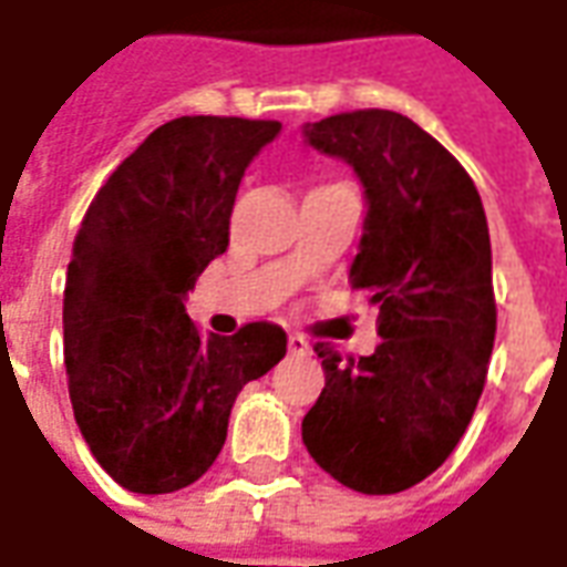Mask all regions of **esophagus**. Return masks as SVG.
I'll list each match as a JSON object with an SVG mask.
<instances>
[{"mask_svg":"<svg viewBox=\"0 0 567 567\" xmlns=\"http://www.w3.org/2000/svg\"><path fill=\"white\" fill-rule=\"evenodd\" d=\"M288 355H295V358L309 355L307 340H303V337H297V333H291V337H288Z\"/></svg>","mask_w":567,"mask_h":567,"instance_id":"1","label":"esophagus"}]
</instances>
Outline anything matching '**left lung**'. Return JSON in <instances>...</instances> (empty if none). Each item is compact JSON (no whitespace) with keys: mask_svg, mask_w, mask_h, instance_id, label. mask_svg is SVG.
Segmentation results:
<instances>
[{"mask_svg":"<svg viewBox=\"0 0 567 567\" xmlns=\"http://www.w3.org/2000/svg\"><path fill=\"white\" fill-rule=\"evenodd\" d=\"M307 145L352 166L364 234L349 285L380 307L373 355L316 346L324 389L303 416L321 471L394 495L450 458L486 385L495 343L492 246L471 175L434 136L385 109L303 124Z\"/></svg>","mask_w":567,"mask_h":567,"instance_id":"1","label":"left lung"}]
</instances>
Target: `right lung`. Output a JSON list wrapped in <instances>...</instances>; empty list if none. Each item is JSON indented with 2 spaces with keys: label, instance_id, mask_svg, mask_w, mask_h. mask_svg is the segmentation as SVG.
<instances>
[{
  "label": "right lung",
  "instance_id": "1",
  "mask_svg": "<svg viewBox=\"0 0 567 567\" xmlns=\"http://www.w3.org/2000/svg\"><path fill=\"white\" fill-rule=\"evenodd\" d=\"M279 133V121L175 117L109 175L81 221L63 291L69 398L93 458L127 492L197 483L236 394L285 358L276 324L218 337L185 309L227 251L248 163Z\"/></svg>",
  "mask_w": 567,
  "mask_h": 567
}]
</instances>
